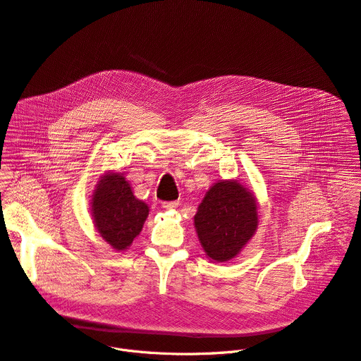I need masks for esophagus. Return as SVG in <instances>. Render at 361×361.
<instances>
[{"label":"esophagus","mask_w":361,"mask_h":361,"mask_svg":"<svg viewBox=\"0 0 361 361\" xmlns=\"http://www.w3.org/2000/svg\"><path fill=\"white\" fill-rule=\"evenodd\" d=\"M161 205H163V209H177L178 201H163Z\"/></svg>","instance_id":"obj_1"}]
</instances>
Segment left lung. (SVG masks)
<instances>
[{
  "mask_svg": "<svg viewBox=\"0 0 361 361\" xmlns=\"http://www.w3.org/2000/svg\"><path fill=\"white\" fill-rule=\"evenodd\" d=\"M257 223L255 198L237 181L214 184L194 217L204 251L217 263L234 259L252 237Z\"/></svg>",
  "mask_w": 361,
  "mask_h": 361,
  "instance_id": "8db88e82",
  "label": "left lung"
}]
</instances>
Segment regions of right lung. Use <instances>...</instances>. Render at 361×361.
I'll return each instance as SVG.
<instances>
[{"label": "right lung", "instance_id": "add662e5", "mask_svg": "<svg viewBox=\"0 0 361 361\" xmlns=\"http://www.w3.org/2000/svg\"><path fill=\"white\" fill-rule=\"evenodd\" d=\"M91 207L98 233L116 250L133 243L148 216L147 204L135 198L121 174H107L98 183Z\"/></svg>", "mask_w": 361, "mask_h": 361}]
</instances>
